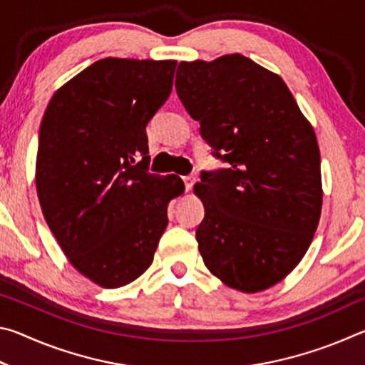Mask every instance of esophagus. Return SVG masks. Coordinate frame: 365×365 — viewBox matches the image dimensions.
Returning <instances> with one entry per match:
<instances>
[{
	"label": "esophagus",
	"mask_w": 365,
	"mask_h": 365,
	"mask_svg": "<svg viewBox=\"0 0 365 365\" xmlns=\"http://www.w3.org/2000/svg\"><path fill=\"white\" fill-rule=\"evenodd\" d=\"M183 182H185V188H187V191H190L191 188H193V185L196 182V177L195 175H185Z\"/></svg>",
	"instance_id": "obj_1"
}]
</instances>
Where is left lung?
<instances>
[{
  "label": "left lung",
  "instance_id": "obj_1",
  "mask_svg": "<svg viewBox=\"0 0 365 365\" xmlns=\"http://www.w3.org/2000/svg\"><path fill=\"white\" fill-rule=\"evenodd\" d=\"M177 95L227 169L202 172L197 250L227 287L257 293L304 257L322 211L316 133L280 76L242 54L178 64Z\"/></svg>",
  "mask_w": 365,
  "mask_h": 365
}]
</instances>
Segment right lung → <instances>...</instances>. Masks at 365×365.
I'll list each match as a JSON object with an SVG mask.
<instances>
[{
  "mask_svg": "<svg viewBox=\"0 0 365 365\" xmlns=\"http://www.w3.org/2000/svg\"><path fill=\"white\" fill-rule=\"evenodd\" d=\"M177 61L106 58L53 95L43 115L35 183L66 257L103 288L150 267L183 193L177 175L148 172L146 125L168 100Z\"/></svg>",
  "mask_w": 365,
  "mask_h": 365,
  "instance_id": "right-lung-1",
  "label": "right lung"
}]
</instances>
